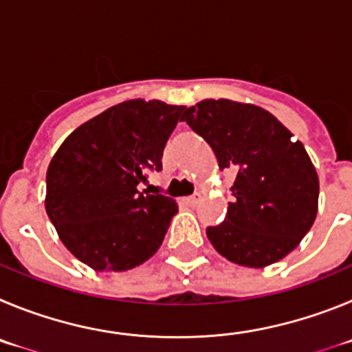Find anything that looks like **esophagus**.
I'll list each match as a JSON object with an SVG mask.
<instances>
[{"instance_id":"obj_1","label":"esophagus","mask_w":352,"mask_h":352,"mask_svg":"<svg viewBox=\"0 0 352 352\" xmlns=\"http://www.w3.org/2000/svg\"><path fill=\"white\" fill-rule=\"evenodd\" d=\"M182 201H184V204H186V205H189V207H195V205L199 201V195H198V192H196V195L188 196V198H184Z\"/></svg>"}]
</instances>
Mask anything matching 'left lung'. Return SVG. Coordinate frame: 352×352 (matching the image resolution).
<instances>
[{
	"instance_id": "1",
	"label": "left lung",
	"mask_w": 352,
	"mask_h": 352,
	"mask_svg": "<svg viewBox=\"0 0 352 352\" xmlns=\"http://www.w3.org/2000/svg\"><path fill=\"white\" fill-rule=\"evenodd\" d=\"M180 121L210 145L221 170L236 172L226 219L207 228L215 251L251 268L289 254L318 214V173L302 142L267 110L230 100L199 101Z\"/></svg>"
}]
</instances>
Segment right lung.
<instances>
[{"mask_svg": "<svg viewBox=\"0 0 352 352\" xmlns=\"http://www.w3.org/2000/svg\"><path fill=\"white\" fill-rule=\"evenodd\" d=\"M184 110L124 101L63 142L47 170L45 210L75 258L98 272H124L156 254L179 205L137 186L163 170L164 145Z\"/></svg>", "mask_w": 352, "mask_h": 352, "instance_id": "obj_1", "label": "right lung"}]
</instances>
